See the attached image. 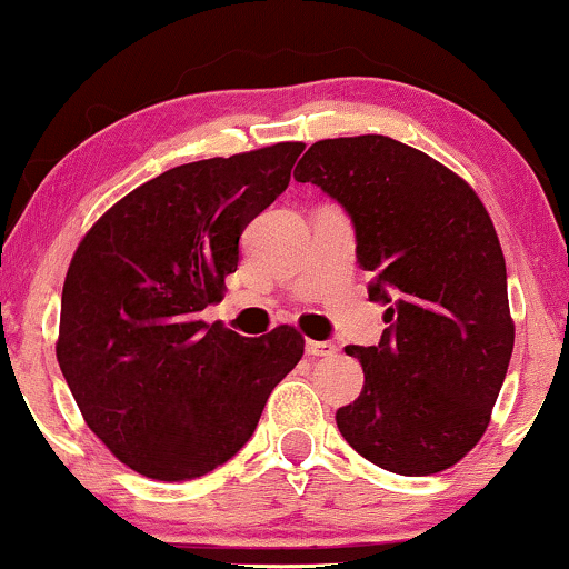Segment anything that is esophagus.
I'll return each instance as SVG.
<instances>
[{
	"instance_id": "obj_1",
	"label": "esophagus",
	"mask_w": 569,
	"mask_h": 569,
	"mask_svg": "<svg viewBox=\"0 0 569 569\" xmlns=\"http://www.w3.org/2000/svg\"><path fill=\"white\" fill-rule=\"evenodd\" d=\"M305 352L310 355V358H333V355H337V347H333L331 341H307Z\"/></svg>"
}]
</instances>
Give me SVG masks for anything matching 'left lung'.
<instances>
[{
  "label": "left lung",
  "mask_w": 569,
  "mask_h": 569,
  "mask_svg": "<svg viewBox=\"0 0 569 569\" xmlns=\"http://www.w3.org/2000/svg\"><path fill=\"white\" fill-rule=\"evenodd\" d=\"M293 177L345 207L368 299L387 305L379 345L345 347L366 381L337 410L341 437L395 475L453 467L488 429L515 350L490 214L461 177L385 134L315 142Z\"/></svg>",
  "instance_id": "8db88e82"
}]
</instances>
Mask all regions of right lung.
Here are the masks:
<instances>
[{"instance_id": "add662e5", "label": "right lung", "mask_w": 569, "mask_h": 569, "mask_svg": "<svg viewBox=\"0 0 569 569\" xmlns=\"http://www.w3.org/2000/svg\"><path fill=\"white\" fill-rule=\"evenodd\" d=\"M302 142L182 163L102 214L68 267L58 362L87 427L150 480L209 475L302 360L297 328L246 339L198 312L238 270L246 224L289 188Z\"/></svg>"}]
</instances>
